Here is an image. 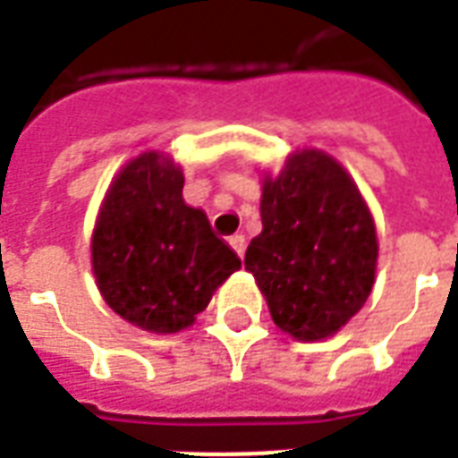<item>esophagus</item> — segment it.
Listing matches in <instances>:
<instances>
[{"mask_svg": "<svg viewBox=\"0 0 458 458\" xmlns=\"http://www.w3.org/2000/svg\"><path fill=\"white\" fill-rule=\"evenodd\" d=\"M230 245H233V250H235V252H238L240 257L245 255L247 240H245V235H242V233H235V235H233V238H230Z\"/></svg>", "mask_w": 458, "mask_h": 458, "instance_id": "34e87169", "label": "esophagus"}]
</instances>
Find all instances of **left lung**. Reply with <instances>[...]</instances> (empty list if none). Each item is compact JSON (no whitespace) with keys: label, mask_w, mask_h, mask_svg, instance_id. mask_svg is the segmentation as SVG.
<instances>
[{"label":"left lung","mask_w":458,"mask_h":458,"mask_svg":"<svg viewBox=\"0 0 458 458\" xmlns=\"http://www.w3.org/2000/svg\"><path fill=\"white\" fill-rule=\"evenodd\" d=\"M376 257L371 213L330 155L293 152L279 177L264 179L262 233L247 247L245 269L284 333H337L367 303Z\"/></svg>","instance_id":"obj_1"}]
</instances>
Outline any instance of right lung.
<instances>
[{
  "instance_id": "1",
  "label": "right lung",
  "mask_w": 458,
  "mask_h": 458,
  "mask_svg": "<svg viewBox=\"0 0 458 458\" xmlns=\"http://www.w3.org/2000/svg\"><path fill=\"white\" fill-rule=\"evenodd\" d=\"M184 174L143 152L108 189L91 238V264L106 303L150 333H179L240 269L201 208L182 199Z\"/></svg>"
}]
</instances>
